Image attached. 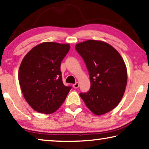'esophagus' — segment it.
<instances>
[{"instance_id":"34e87169","label":"esophagus","mask_w":149,"mask_h":149,"mask_svg":"<svg viewBox=\"0 0 149 149\" xmlns=\"http://www.w3.org/2000/svg\"><path fill=\"white\" fill-rule=\"evenodd\" d=\"M73 87L74 88H77L79 87V83L78 82H75L74 84H73Z\"/></svg>"}]
</instances>
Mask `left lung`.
Segmentation results:
<instances>
[{
	"mask_svg": "<svg viewBox=\"0 0 149 149\" xmlns=\"http://www.w3.org/2000/svg\"><path fill=\"white\" fill-rule=\"evenodd\" d=\"M84 59L90 79L88 92L79 96L94 114L101 115L114 109L123 98L127 71L120 53L103 41L88 40L75 45Z\"/></svg>",
	"mask_w": 149,
	"mask_h": 149,
	"instance_id": "obj_1",
	"label": "left lung"
}]
</instances>
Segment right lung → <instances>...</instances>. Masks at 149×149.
Wrapping results in <instances>:
<instances>
[{
	"mask_svg": "<svg viewBox=\"0 0 149 149\" xmlns=\"http://www.w3.org/2000/svg\"><path fill=\"white\" fill-rule=\"evenodd\" d=\"M70 48L69 44L46 42L33 47L22 61L20 86L26 102L37 112H55L72 89L63 84L60 69Z\"/></svg>",
	"mask_w": 149,
	"mask_h": 149,
	"instance_id": "right-lung-1",
	"label": "right lung"
}]
</instances>
